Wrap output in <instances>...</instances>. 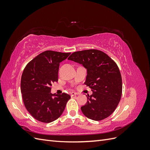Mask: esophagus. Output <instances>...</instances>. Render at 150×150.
I'll list each match as a JSON object with an SVG mask.
<instances>
[{"instance_id":"34e87169","label":"esophagus","mask_w":150,"mask_h":150,"mask_svg":"<svg viewBox=\"0 0 150 150\" xmlns=\"http://www.w3.org/2000/svg\"><path fill=\"white\" fill-rule=\"evenodd\" d=\"M78 94V93H74V92H71V93H70V95L71 96H76V95H77Z\"/></svg>"}]
</instances>
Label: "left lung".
Masks as SVG:
<instances>
[{
	"instance_id": "8db88e82",
	"label": "left lung",
	"mask_w": 150,
	"mask_h": 150,
	"mask_svg": "<svg viewBox=\"0 0 150 150\" xmlns=\"http://www.w3.org/2000/svg\"><path fill=\"white\" fill-rule=\"evenodd\" d=\"M68 59L83 64L88 71L84 84L92 89L93 94L88 95V102L81 108L84 115L94 121L110 116L122 94V78L116 63L98 49L74 52Z\"/></svg>"
}]
</instances>
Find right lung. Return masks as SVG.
Instances as JSON below:
<instances>
[{
  "instance_id": "obj_1",
  "label": "right lung",
  "mask_w": 150,
  "mask_h": 150,
  "mask_svg": "<svg viewBox=\"0 0 150 150\" xmlns=\"http://www.w3.org/2000/svg\"><path fill=\"white\" fill-rule=\"evenodd\" d=\"M70 52L46 51L31 60L24 68L21 82L22 99L26 110L39 121L51 122L59 117L69 94L51 93L52 84L57 82L60 62ZM54 96V98L52 96Z\"/></svg>"
}]
</instances>
